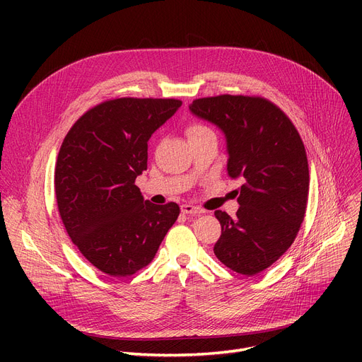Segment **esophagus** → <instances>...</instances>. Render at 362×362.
<instances>
[{"label": "esophagus", "instance_id": "1", "mask_svg": "<svg viewBox=\"0 0 362 362\" xmlns=\"http://www.w3.org/2000/svg\"><path fill=\"white\" fill-rule=\"evenodd\" d=\"M180 210H182L183 214H191V216H197V214H201V213H202L201 208H198V206H195V205H191V204H183V205L180 206Z\"/></svg>", "mask_w": 362, "mask_h": 362}]
</instances>
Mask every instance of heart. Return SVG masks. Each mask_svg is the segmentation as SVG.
I'll list each match as a JSON object with an SVG mask.
<instances>
[{"label": "heart", "instance_id": "obj_1", "mask_svg": "<svg viewBox=\"0 0 362 362\" xmlns=\"http://www.w3.org/2000/svg\"><path fill=\"white\" fill-rule=\"evenodd\" d=\"M202 132H210V129L205 127L204 124H199V123H194L187 127V135L192 136V135H197V133H202Z\"/></svg>", "mask_w": 362, "mask_h": 362}]
</instances>
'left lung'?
Listing matches in <instances>:
<instances>
[{"label":"left lung","instance_id":"8db88e82","mask_svg":"<svg viewBox=\"0 0 362 362\" xmlns=\"http://www.w3.org/2000/svg\"><path fill=\"white\" fill-rule=\"evenodd\" d=\"M189 108L224 132L227 171L242 180L236 217L214 213L221 224L214 254L239 274H258L291 248L305 217V146L286 114L262 97L226 93L198 98Z\"/></svg>","mask_w":362,"mask_h":362}]
</instances>
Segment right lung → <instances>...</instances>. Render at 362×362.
Instances as JSON below:
<instances>
[{"instance_id":"add662e5","label":"right lung","mask_w":362,"mask_h":362,"mask_svg":"<svg viewBox=\"0 0 362 362\" xmlns=\"http://www.w3.org/2000/svg\"><path fill=\"white\" fill-rule=\"evenodd\" d=\"M182 105L175 98H114L70 127L54 171L59 213L71 242L100 272L126 277L154 259L179 217L176 202L144 201L136 177L148 141Z\"/></svg>"}]
</instances>
